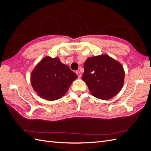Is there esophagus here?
Listing matches in <instances>:
<instances>
[{
  "instance_id": "1",
  "label": "esophagus",
  "mask_w": 151,
  "mask_h": 151,
  "mask_svg": "<svg viewBox=\"0 0 151 151\" xmlns=\"http://www.w3.org/2000/svg\"><path fill=\"white\" fill-rule=\"evenodd\" d=\"M76 74L77 75V76H78L79 78H81V73L79 72V71H76Z\"/></svg>"
}]
</instances>
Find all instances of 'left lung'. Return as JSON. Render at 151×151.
<instances>
[{
	"label": "left lung",
	"instance_id": "obj_1",
	"mask_svg": "<svg viewBox=\"0 0 151 151\" xmlns=\"http://www.w3.org/2000/svg\"><path fill=\"white\" fill-rule=\"evenodd\" d=\"M82 77L90 93L100 99L112 98L121 91L125 72L122 65L106 55L89 57L84 64Z\"/></svg>",
	"mask_w": 151,
	"mask_h": 151
}]
</instances>
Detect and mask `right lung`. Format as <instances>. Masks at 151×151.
Returning <instances> with one entry per match:
<instances>
[{
    "instance_id": "1",
    "label": "right lung",
    "mask_w": 151,
    "mask_h": 151,
    "mask_svg": "<svg viewBox=\"0 0 151 151\" xmlns=\"http://www.w3.org/2000/svg\"><path fill=\"white\" fill-rule=\"evenodd\" d=\"M77 77L58 58H44L31 73V82L34 90L43 99L54 101L62 98Z\"/></svg>"
}]
</instances>
